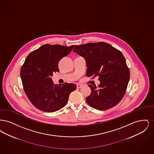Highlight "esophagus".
I'll return each instance as SVG.
<instances>
[{
    "instance_id": "esophagus-1",
    "label": "esophagus",
    "mask_w": 154,
    "mask_h": 154,
    "mask_svg": "<svg viewBox=\"0 0 154 154\" xmlns=\"http://www.w3.org/2000/svg\"><path fill=\"white\" fill-rule=\"evenodd\" d=\"M82 87V85H80V84H77V88H80Z\"/></svg>"
}]
</instances>
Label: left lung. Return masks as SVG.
<instances>
[{
    "instance_id": "obj_1",
    "label": "left lung",
    "mask_w": 154,
    "mask_h": 154,
    "mask_svg": "<svg viewBox=\"0 0 154 154\" xmlns=\"http://www.w3.org/2000/svg\"><path fill=\"white\" fill-rule=\"evenodd\" d=\"M73 51L84 57L87 77L99 76L100 83L88 85L91 95L86 101L92 107L106 110L116 106L123 98L130 78V71L121 52L105 42L75 45Z\"/></svg>"
}]
</instances>
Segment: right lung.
<instances>
[{
    "label": "right lung",
    "instance_id": "right-lung-1",
    "mask_svg": "<svg viewBox=\"0 0 154 154\" xmlns=\"http://www.w3.org/2000/svg\"><path fill=\"white\" fill-rule=\"evenodd\" d=\"M73 46L44 44L26 57L20 75L26 95L37 109L48 112L61 109L76 89L74 84H54L51 78L59 71V60L70 53Z\"/></svg>",
    "mask_w": 154,
    "mask_h": 154
}]
</instances>
